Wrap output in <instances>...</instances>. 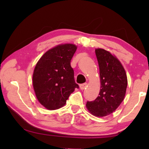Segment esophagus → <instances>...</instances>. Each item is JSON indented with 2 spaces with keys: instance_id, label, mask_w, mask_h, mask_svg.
<instances>
[{
  "instance_id": "34e87169",
  "label": "esophagus",
  "mask_w": 149,
  "mask_h": 149,
  "mask_svg": "<svg viewBox=\"0 0 149 149\" xmlns=\"http://www.w3.org/2000/svg\"><path fill=\"white\" fill-rule=\"evenodd\" d=\"M87 87V83H85V84H81L79 85V87L80 89L81 90H84L85 89H86V87Z\"/></svg>"
}]
</instances>
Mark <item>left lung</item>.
Segmentation results:
<instances>
[{
    "instance_id": "1",
    "label": "left lung",
    "mask_w": 149,
    "mask_h": 149,
    "mask_svg": "<svg viewBox=\"0 0 149 149\" xmlns=\"http://www.w3.org/2000/svg\"><path fill=\"white\" fill-rule=\"evenodd\" d=\"M100 70V89L98 97L87 101V110L93 115L103 117L116 110L125 97L127 75L116 57L102 49L95 50Z\"/></svg>"
}]
</instances>
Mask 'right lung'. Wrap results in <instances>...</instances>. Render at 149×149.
<instances>
[{
    "instance_id": "1",
    "label": "right lung",
    "mask_w": 149,
    "mask_h": 149,
    "mask_svg": "<svg viewBox=\"0 0 149 149\" xmlns=\"http://www.w3.org/2000/svg\"><path fill=\"white\" fill-rule=\"evenodd\" d=\"M77 47L60 45L48 50L35 65L33 85L39 102L48 110H56L66 103L79 85L70 65Z\"/></svg>"
}]
</instances>
